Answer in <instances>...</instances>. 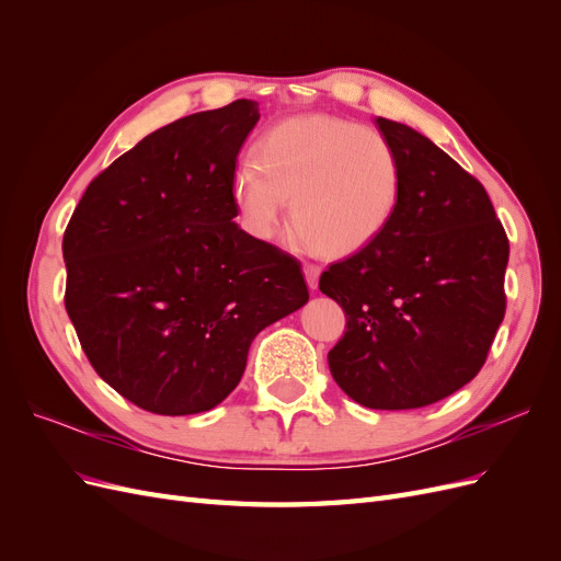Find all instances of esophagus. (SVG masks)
Segmentation results:
<instances>
[{
  "instance_id": "esophagus-1",
  "label": "esophagus",
  "mask_w": 561,
  "mask_h": 561,
  "mask_svg": "<svg viewBox=\"0 0 561 561\" xmlns=\"http://www.w3.org/2000/svg\"><path fill=\"white\" fill-rule=\"evenodd\" d=\"M304 278H307L311 290H316V287H318V278H320V266L309 264V262L304 264Z\"/></svg>"
}]
</instances>
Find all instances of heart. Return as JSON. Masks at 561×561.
I'll list each match as a JSON object with an SVG mask.
<instances>
[{
  "label": "heart",
  "mask_w": 561,
  "mask_h": 561,
  "mask_svg": "<svg viewBox=\"0 0 561 561\" xmlns=\"http://www.w3.org/2000/svg\"><path fill=\"white\" fill-rule=\"evenodd\" d=\"M400 159L375 128L332 114H299L271 126L252 163L233 175L248 231L274 239L283 206L301 243L322 257L360 252L388 227L400 198Z\"/></svg>",
  "instance_id": "1"
}]
</instances>
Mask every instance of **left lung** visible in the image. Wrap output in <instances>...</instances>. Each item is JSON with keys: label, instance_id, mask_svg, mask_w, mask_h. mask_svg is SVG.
<instances>
[{"label": "left lung", "instance_id": "left-lung-1", "mask_svg": "<svg viewBox=\"0 0 561 561\" xmlns=\"http://www.w3.org/2000/svg\"><path fill=\"white\" fill-rule=\"evenodd\" d=\"M402 184L388 227L330 264L320 293L346 313L334 381L369 410H416L478 377L505 316L511 243L484 186L426 135L379 116Z\"/></svg>", "mask_w": 561, "mask_h": 561}]
</instances>
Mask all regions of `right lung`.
<instances>
[{
    "label": "right lung",
    "instance_id": "obj_1",
    "mask_svg": "<svg viewBox=\"0 0 561 561\" xmlns=\"http://www.w3.org/2000/svg\"><path fill=\"white\" fill-rule=\"evenodd\" d=\"M254 100L149 133L83 192L62 236L65 309L93 369L151 414L208 412L252 339L309 301L293 254L233 217Z\"/></svg>",
    "mask_w": 561,
    "mask_h": 561
}]
</instances>
